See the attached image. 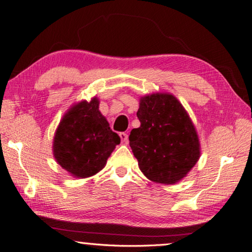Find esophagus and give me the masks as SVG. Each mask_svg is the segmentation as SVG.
I'll return each instance as SVG.
<instances>
[{
	"instance_id": "34e87169",
	"label": "esophagus",
	"mask_w": 252,
	"mask_h": 252,
	"mask_svg": "<svg viewBox=\"0 0 252 252\" xmlns=\"http://www.w3.org/2000/svg\"><path fill=\"white\" fill-rule=\"evenodd\" d=\"M119 137L122 139V143H127V141H128V136H127L126 133H121L119 134Z\"/></svg>"
}]
</instances>
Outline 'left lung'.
Here are the masks:
<instances>
[{
  "label": "left lung",
  "instance_id": "left-lung-1",
  "mask_svg": "<svg viewBox=\"0 0 252 252\" xmlns=\"http://www.w3.org/2000/svg\"><path fill=\"white\" fill-rule=\"evenodd\" d=\"M138 128L129 135V145L139 170L148 180L175 184L188 175L201 155L199 136L188 111L168 93L139 99Z\"/></svg>",
  "mask_w": 252,
  "mask_h": 252
}]
</instances>
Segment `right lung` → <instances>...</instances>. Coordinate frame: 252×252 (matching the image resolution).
Returning <instances> with one entry per match:
<instances>
[{
    "mask_svg": "<svg viewBox=\"0 0 252 252\" xmlns=\"http://www.w3.org/2000/svg\"><path fill=\"white\" fill-rule=\"evenodd\" d=\"M121 137L110 129L99 110V99L81 100L63 115L55 133L52 144L57 163L70 175L78 179L97 174Z\"/></svg>",
    "mask_w": 252,
    "mask_h": 252,
    "instance_id": "obj_1",
    "label": "right lung"
}]
</instances>
